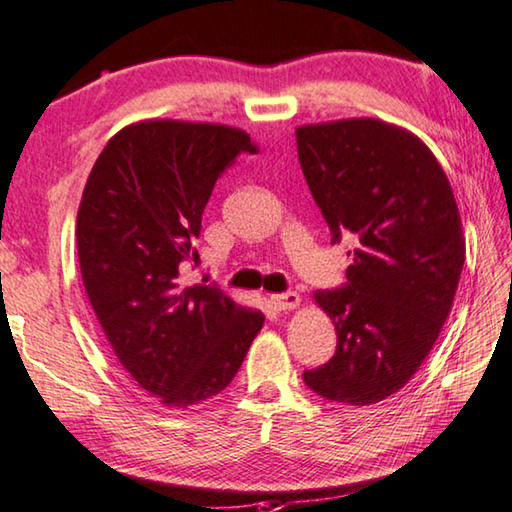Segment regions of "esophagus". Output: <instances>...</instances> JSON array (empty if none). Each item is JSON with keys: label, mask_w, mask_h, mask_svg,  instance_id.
I'll use <instances>...</instances> for the list:
<instances>
[{"label": "esophagus", "mask_w": 512, "mask_h": 512, "mask_svg": "<svg viewBox=\"0 0 512 512\" xmlns=\"http://www.w3.org/2000/svg\"><path fill=\"white\" fill-rule=\"evenodd\" d=\"M301 297L297 292H281V295H272L270 297V304L274 311H292V308L299 306Z\"/></svg>", "instance_id": "34e87169"}]
</instances>
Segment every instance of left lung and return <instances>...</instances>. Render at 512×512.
Wrapping results in <instances>:
<instances>
[{
    "label": "left lung",
    "instance_id": "8db88e82",
    "mask_svg": "<svg viewBox=\"0 0 512 512\" xmlns=\"http://www.w3.org/2000/svg\"><path fill=\"white\" fill-rule=\"evenodd\" d=\"M295 133L331 242L354 240L345 288L313 295L338 333L335 356L304 381L335 404L370 406L404 388L447 322L465 263L454 190L397 124L351 117Z\"/></svg>",
    "mask_w": 512,
    "mask_h": 512
}]
</instances>
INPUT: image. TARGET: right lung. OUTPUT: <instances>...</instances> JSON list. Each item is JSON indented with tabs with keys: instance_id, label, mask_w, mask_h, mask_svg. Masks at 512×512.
Returning <instances> with one entry per match:
<instances>
[{
	"instance_id": "obj_1",
	"label": "right lung",
	"mask_w": 512,
	"mask_h": 512,
	"mask_svg": "<svg viewBox=\"0 0 512 512\" xmlns=\"http://www.w3.org/2000/svg\"><path fill=\"white\" fill-rule=\"evenodd\" d=\"M249 133L211 122L142 120L92 165L77 213L81 279L108 345L167 408L215 397L238 374L265 315L217 286H186L215 181Z\"/></svg>"
}]
</instances>
